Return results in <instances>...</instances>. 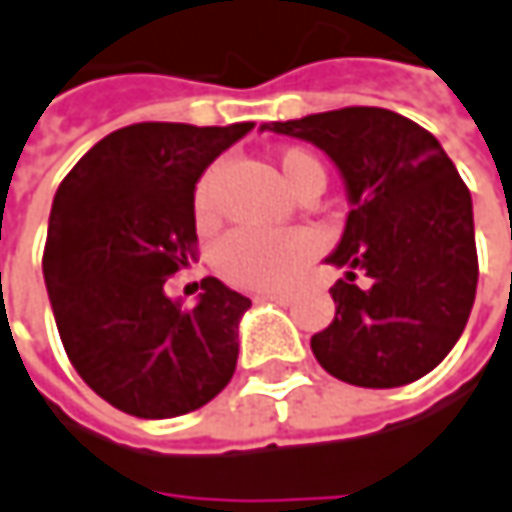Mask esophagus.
I'll use <instances>...</instances> for the list:
<instances>
[{"label": "esophagus", "instance_id": "1", "mask_svg": "<svg viewBox=\"0 0 512 512\" xmlns=\"http://www.w3.org/2000/svg\"><path fill=\"white\" fill-rule=\"evenodd\" d=\"M260 302H278V304H290L293 302V296L290 293H263V296H257Z\"/></svg>", "mask_w": 512, "mask_h": 512}]
</instances>
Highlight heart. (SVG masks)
Instances as JSON below:
<instances>
[{"label": "heart", "mask_w": 512, "mask_h": 512, "mask_svg": "<svg viewBox=\"0 0 512 512\" xmlns=\"http://www.w3.org/2000/svg\"><path fill=\"white\" fill-rule=\"evenodd\" d=\"M278 178L284 187L299 196L310 187H325V169L304 149H284L275 158ZM222 166L213 163L199 178L193 190V213L202 225L216 216V187H219ZM316 252L313 237L302 228L290 231H255V228H234L228 231L213 249V269L243 287V290H281L287 287Z\"/></svg>", "instance_id": "obj_1"}]
</instances>
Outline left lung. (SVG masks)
I'll return each instance as SVG.
<instances>
[{"instance_id":"1","label":"left lung","mask_w":512,"mask_h":512,"mask_svg":"<svg viewBox=\"0 0 512 512\" xmlns=\"http://www.w3.org/2000/svg\"><path fill=\"white\" fill-rule=\"evenodd\" d=\"M260 131L299 137L337 163L349 219L328 263L334 322L310 337L319 366L354 387H404L460 340L478 290L472 196L437 137L387 108H340Z\"/></svg>"}]
</instances>
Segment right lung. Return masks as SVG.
I'll list each match as a JSON object with an SVG mask.
<instances>
[{"label": "right lung", "instance_id": "right-lung-1", "mask_svg": "<svg viewBox=\"0 0 512 512\" xmlns=\"http://www.w3.org/2000/svg\"><path fill=\"white\" fill-rule=\"evenodd\" d=\"M252 128L125 125L55 193L43 249L55 325L84 384L128 416L199 410L237 369V325L252 302L202 278L199 304L181 307L163 284L196 260V181Z\"/></svg>", "mask_w": 512, "mask_h": 512}]
</instances>
